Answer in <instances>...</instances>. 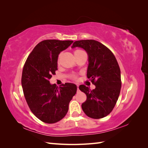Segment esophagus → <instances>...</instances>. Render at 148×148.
Masks as SVG:
<instances>
[{
    "label": "esophagus",
    "mask_w": 148,
    "mask_h": 148,
    "mask_svg": "<svg viewBox=\"0 0 148 148\" xmlns=\"http://www.w3.org/2000/svg\"><path fill=\"white\" fill-rule=\"evenodd\" d=\"M77 91H79V86L77 85Z\"/></svg>",
    "instance_id": "esophagus-1"
}]
</instances>
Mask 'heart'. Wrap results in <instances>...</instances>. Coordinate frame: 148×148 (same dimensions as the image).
I'll list each match as a JSON object with an SVG mask.
<instances>
[{"mask_svg": "<svg viewBox=\"0 0 148 148\" xmlns=\"http://www.w3.org/2000/svg\"><path fill=\"white\" fill-rule=\"evenodd\" d=\"M84 52V51H82V50H80V49H77V50H75V51H74V55L75 56V55H77V54H78V53H81V52ZM60 57V55L59 56V57H58V59H57V63H59V62ZM71 78H72L74 79H76L77 78V76L75 75H71Z\"/></svg>", "mask_w": 148, "mask_h": 148, "instance_id": "heart-1", "label": "heart"}]
</instances>
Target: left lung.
Returning a JSON list of instances; mask_svg holds the SVG:
<instances>
[{"instance_id": "8db88e82", "label": "left lung", "mask_w": 148, "mask_h": 148, "mask_svg": "<svg viewBox=\"0 0 148 148\" xmlns=\"http://www.w3.org/2000/svg\"><path fill=\"white\" fill-rule=\"evenodd\" d=\"M76 47L86 51L89 61L87 77L96 86L92 90L84 84L79 86L87 97L82 104V109L90 118L105 117L115 107L122 86L117 59L109 48L95 40L75 41L71 47Z\"/></svg>"}]
</instances>
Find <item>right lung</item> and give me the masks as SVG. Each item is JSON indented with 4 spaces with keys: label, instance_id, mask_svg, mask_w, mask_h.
I'll return each mask as SVG.
<instances>
[{
    "label": "right lung",
    "instance_id": "1",
    "mask_svg": "<svg viewBox=\"0 0 148 148\" xmlns=\"http://www.w3.org/2000/svg\"><path fill=\"white\" fill-rule=\"evenodd\" d=\"M73 41L47 39L38 43L23 66L21 85L26 102L33 114L42 122L54 123L63 119L77 92L75 84H51L49 79L57 70V59Z\"/></svg>",
    "mask_w": 148,
    "mask_h": 148
}]
</instances>
